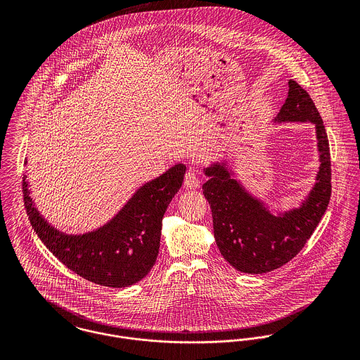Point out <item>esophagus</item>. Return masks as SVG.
Returning a JSON list of instances; mask_svg holds the SVG:
<instances>
[{"instance_id":"obj_1","label":"esophagus","mask_w":360,"mask_h":360,"mask_svg":"<svg viewBox=\"0 0 360 360\" xmlns=\"http://www.w3.org/2000/svg\"><path fill=\"white\" fill-rule=\"evenodd\" d=\"M184 186L190 190H194L200 186V177L195 169H188L184 176Z\"/></svg>"}]
</instances>
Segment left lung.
<instances>
[{
    "instance_id": "1",
    "label": "left lung",
    "mask_w": 360,
    "mask_h": 360,
    "mask_svg": "<svg viewBox=\"0 0 360 360\" xmlns=\"http://www.w3.org/2000/svg\"><path fill=\"white\" fill-rule=\"evenodd\" d=\"M288 86V97L276 120L316 124L320 170L308 201L280 217L273 216L230 179L224 166L214 165L205 170L210 179L202 190L212 210L214 240L220 254L238 271L267 273L297 257L321 220L331 197L330 147L323 119L307 90L295 80H290Z\"/></svg>"
}]
</instances>
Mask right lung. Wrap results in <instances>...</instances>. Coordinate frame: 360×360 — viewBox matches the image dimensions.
<instances>
[{"instance_id": "obj_1", "label": "right lung", "mask_w": 360, "mask_h": 360, "mask_svg": "<svg viewBox=\"0 0 360 360\" xmlns=\"http://www.w3.org/2000/svg\"><path fill=\"white\" fill-rule=\"evenodd\" d=\"M186 166L177 163L144 184L103 229L66 236L51 227L33 206L23 177L26 212L36 234L68 269L105 287H127L144 278L159 252L162 219L183 184Z\"/></svg>"}]
</instances>
